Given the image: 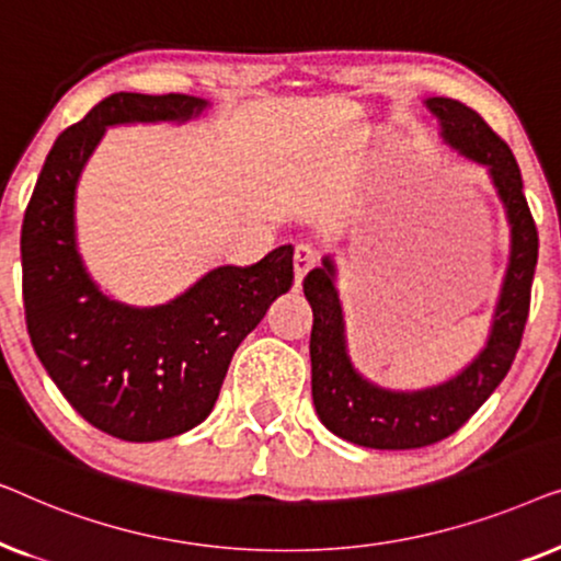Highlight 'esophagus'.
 I'll list each match as a JSON object with an SVG mask.
<instances>
[{
    "instance_id": "1",
    "label": "esophagus",
    "mask_w": 561,
    "mask_h": 561,
    "mask_svg": "<svg viewBox=\"0 0 561 561\" xmlns=\"http://www.w3.org/2000/svg\"><path fill=\"white\" fill-rule=\"evenodd\" d=\"M317 260H319V252H317V248H313V244H309V242H301V244H296V252H294L296 286H298V283L304 280V275L309 273L313 265H317Z\"/></svg>"
}]
</instances>
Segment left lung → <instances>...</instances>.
Instances as JSON below:
<instances>
[{"label": "left lung", "mask_w": 561, "mask_h": 561, "mask_svg": "<svg viewBox=\"0 0 561 561\" xmlns=\"http://www.w3.org/2000/svg\"><path fill=\"white\" fill-rule=\"evenodd\" d=\"M424 106L442 129V142L467 163L485 168L511 229L508 265L482 350L451 378L436 386L396 390L363 375L347 347V321L336 290L332 255L304 278L311 304V396L329 432L370 449H419L455 434L508 375L531 304L539 234L524 196V181L508 145L478 112L455 99L428 96Z\"/></svg>", "instance_id": "left-lung-1"}]
</instances>
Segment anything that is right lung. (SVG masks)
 Segmentation results:
<instances>
[{
  "label": "right lung",
  "instance_id": "add662e5",
  "mask_svg": "<svg viewBox=\"0 0 561 561\" xmlns=\"http://www.w3.org/2000/svg\"><path fill=\"white\" fill-rule=\"evenodd\" d=\"M186 94L99 102L53 145L22 221V298L35 355L66 401L104 434L160 442L202 424L244 336L294 283V248L219 265L171 301L122 304L99 288L76 240V186L106 127L183 125L209 110Z\"/></svg>",
  "mask_w": 561,
  "mask_h": 561
}]
</instances>
